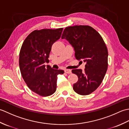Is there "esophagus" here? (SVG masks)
I'll use <instances>...</instances> for the list:
<instances>
[{
  "mask_svg": "<svg viewBox=\"0 0 129 129\" xmlns=\"http://www.w3.org/2000/svg\"><path fill=\"white\" fill-rule=\"evenodd\" d=\"M64 72L67 74H71L72 73V70L70 69H65Z\"/></svg>",
  "mask_w": 129,
  "mask_h": 129,
  "instance_id": "esophagus-1",
  "label": "esophagus"
}]
</instances>
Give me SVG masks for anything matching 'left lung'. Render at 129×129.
Here are the masks:
<instances>
[{
    "instance_id": "8db88e82",
    "label": "left lung",
    "mask_w": 129,
    "mask_h": 129,
    "mask_svg": "<svg viewBox=\"0 0 129 129\" xmlns=\"http://www.w3.org/2000/svg\"><path fill=\"white\" fill-rule=\"evenodd\" d=\"M61 39L74 49L75 58L86 63L84 71L73 69L78 81L73 89L79 95H89L100 86L108 69V49L99 33L88 25H75L64 29Z\"/></svg>"
}]
</instances>
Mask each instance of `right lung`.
<instances>
[{
    "label": "right lung",
    "instance_id": "obj_1",
    "mask_svg": "<svg viewBox=\"0 0 129 129\" xmlns=\"http://www.w3.org/2000/svg\"><path fill=\"white\" fill-rule=\"evenodd\" d=\"M63 28L44 29L32 31L26 38L19 53V67L21 76L31 91L42 96L55 92L57 76L62 70L46 67L53 44L60 39Z\"/></svg>",
    "mask_w": 129,
    "mask_h": 129
}]
</instances>
